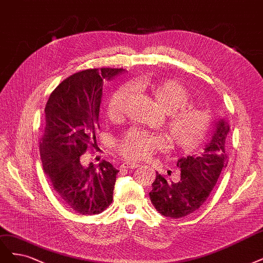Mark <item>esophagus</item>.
<instances>
[{"mask_svg":"<svg viewBox=\"0 0 263 263\" xmlns=\"http://www.w3.org/2000/svg\"><path fill=\"white\" fill-rule=\"evenodd\" d=\"M140 165L138 164V163H129V162H125L123 163V164L121 165V168L122 170H132V168H137L139 167Z\"/></svg>","mask_w":263,"mask_h":263,"instance_id":"esophagus-1","label":"esophagus"}]
</instances>
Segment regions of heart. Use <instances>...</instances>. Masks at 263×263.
I'll return each instance as SVG.
<instances>
[{
  "label": "heart",
  "mask_w": 263,
  "mask_h": 263,
  "mask_svg": "<svg viewBox=\"0 0 263 263\" xmlns=\"http://www.w3.org/2000/svg\"><path fill=\"white\" fill-rule=\"evenodd\" d=\"M134 87H138L137 85ZM151 93L167 114L166 128L176 149L192 151L200 144L212 124L210 112L203 107L188 104L189 95L175 81H160L153 84ZM129 88L124 86L112 93L106 104V115L117 120L124 112ZM167 138L162 134H151L139 128L126 132L116 143V151L125 160L147 159L153 152L167 148Z\"/></svg>",
  "instance_id": "heart-1"
}]
</instances>
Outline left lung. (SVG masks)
Segmentation results:
<instances>
[{
  "mask_svg": "<svg viewBox=\"0 0 263 263\" xmlns=\"http://www.w3.org/2000/svg\"><path fill=\"white\" fill-rule=\"evenodd\" d=\"M230 126L224 119L215 123L209 143L199 156H188L177 161L180 178L177 183L157 173L149 193L157 211L166 218L179 219L195 212L210 196L223 167L228 165L225 140Z\"/></svg>",
  "mask_w": 263,
  "mask_h": 263,
  "instance_id": "left-lung-1",
  "label": "left lung"
}]
</instances>
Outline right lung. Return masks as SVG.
<instances>
[{
    "label": "right lung",
    "instance_id": "add662e5",
    "mask_svg": "<svg viewBox=\"0 0 263 263\" xmlns=\"http://www.w3.org/2000/svg\"><path fill=\"white\" fill-rule=\"evenodd\" d=\"M122 71L93 68L71 75L54 89L44 108L40 140L43 171L64 203L83 215L101 213L113 201L119 171L104 160L85 167L80 156L96 146L103 79L110 80Z\"/></svg>",
    "mask_w": 263,
    "mask_h": 263
}]
</instances>
